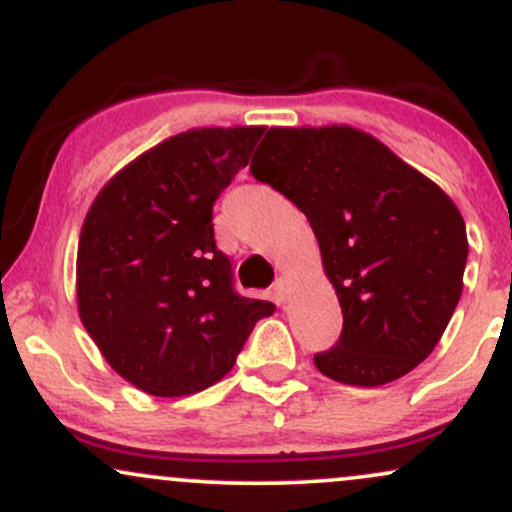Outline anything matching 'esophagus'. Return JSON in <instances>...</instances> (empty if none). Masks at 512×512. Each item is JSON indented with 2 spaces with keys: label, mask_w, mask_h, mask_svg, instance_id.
<instances>
[{
  "label": "esophagus",
  "mask_w": 512,
  "mask_h": 512,
  "mask_svg": "<svg viewBox=\"0 0 512 512\" xmlns=\"http://www.w3.org/2000/svg\"><path fill=\"white\" fill-rule=\"evenodd\" d=\"M287 295H290V285H287L285 278H278L273 283V300L278 304H285Z\"/></svg>",
  "instance_id": "obj_1"
}]
</instances>
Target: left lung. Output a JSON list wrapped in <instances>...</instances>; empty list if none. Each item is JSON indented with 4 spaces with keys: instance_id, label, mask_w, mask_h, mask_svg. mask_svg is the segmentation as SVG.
Instances as JSON below:
<instances>
[{
    "instance_id": "left-lung-1",
    "label": "left lung",
    "mask_w": 512,
    "mask_h": 512,
    "mask_svg": "<svg viewBox=\"0 0 512 512\" xmlns=\"http://www.w3.org/2000/svg\"><path fill=\"white\" fill-rule=\"evenodd\" d=\"M251 174L307 215L343 331L321 375L380 387L438 346L462 295L467 227L457 205L389 147L348 125L271 128Z\"/></svg>"
}]
</instances>
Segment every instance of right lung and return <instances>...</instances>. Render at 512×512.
<instances>
[{"mask_svg": "<svg viewBox=\"0 0 512 512\" xmlns=\"http://www.w3.org/2000/svg\"><path fill=\"white\" fill-rule=\"evenodd\" d=\"M263 128L169 137L118 171L86 212L77 251L84 329L108 365L152 396L227 375L275 304L241 297L215 244L212 205L249 164Z\"/></svg>", "mask_w": 512, "mask_h": 512, "instance_id": "right-lung-1", "label": "right lung"}]
</instances>
